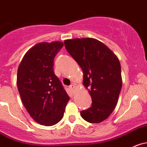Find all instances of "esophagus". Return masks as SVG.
Returning a JSON list of instances; mask_svg holds the SVG:
<instances>
[{
	"instance_id": "1",
	"label": "esophagus",
	"mask_w": 147,
	"mask_h": 147,
	"mask_svg": "<svg viewBox=\"0 0 147 147\" xmlns=\"http://www.w3.org/2000/svg\"><path fill=\"white\" fill-rule=\"evenodd\" d=\"M75 87H76V86H75L74 84H71V86H70V89H71L72 91H74Z\"/></svg>"
}]
</instances>
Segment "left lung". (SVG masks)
<instances>
[{
	"mask_svg": "<svg viewBox=\"0 0 147 147\" xmlns=\"http://www.w3.org/2000/svg\"><path fill=\"white\" fill-rule=\"evenodd\" d=\"M64 44L82 69L83 85L92 100V107L81 112V115L87 122H102L115 108L122 88L119 60L107 46L96 39H71L65 40Z\"/></svg>",
	"mask_w": 147,
	"mask_h": 147,
	"instance_id": "8db88e82",
	"label": "left lung"
}]
</instances>
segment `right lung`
<instances>
[{
	"instance_id": "obj_1",
	"label": "right lung",
	"mask_w": 147,
	"mask_h": 147,
	"mask_svg": "<svg viewBox=\"0 0 147 147\" xmlns=\"http://www.w3.org/2000/svg\"><path fill=\"white\" fill-rule=\"evenodd\" d=\"M63 46L61 42H40L22 58L17 71L18 90L30 116L50 126L63 117L70 97L53 71V60Z\"/></svg>"
}]
</instances>
